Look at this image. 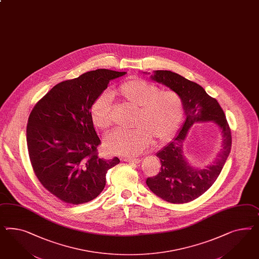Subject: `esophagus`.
<instances>
[{
	"label": "esophagus",
	"mask_w": 259,
	"mask_h": 259,
	"mask_svg": "<svg viewBox=\"0 0 259 259\" xmlns=\"http://www.w3.org/2000/svg\"><path fill=\"white\" fill-rule=\"evenodd\" d=\"M122 160L124 162H127V163H138L140 162V159H138V158H123Z\"/></svg>",
	"instance_id": "34e87169"
}]
</instances>
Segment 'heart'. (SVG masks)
<instances>
[{
  "instance_id": "1",
  "label": "heart",
  "mask_w": 259,
  "mask_h": 259,
  "mask_svg": "<svg viewBox=\"0 0 259 259\" xmlns=\"http://www.w3.org/2000/svg\"><path fill=\"white\" fill-rule=\"evenodd\" d=\"M111 96L122 103L135 108L133 130H119L104 140L107 151L114 154L137 155L148 148L152 139L158 143L170 140L182 125L185 107L175 91L160 89L153 83L139 77H131L111 91ZM94 126L109 131L112 125L111 99L103 94L90 107Z\"/></svg>"
}]
</instances>
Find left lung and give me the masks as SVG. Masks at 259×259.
Masks as SVG:
<instances>
[{
  "instance_id": "obj_1",
  "label": "left lung",
  "mask_w": 259,
  "mask_h": 259,
  "mask_svg": "<svg viewBox=\"0 0 259 259\" xmlns=\"http://www.w3.org/2000/svg\"><path fill=\"white\" fill-rule=\"evenodd\" d=\"M151 78L179 94L186 119L177 137L156 154L161 162V171L154 177L148 178L146 183L152 192L168 202H189L207 191L221 174L232 147L229 124L219 102L199 84L163 70L155 71ZM208 120H213L222 128V151L211 166L202 170L195 169L185 159L182 143L194 122Z\"/></svg>"
}]
</instances>
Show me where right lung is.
<instances>
[{
    "instance_id": "add662e5",
    "label": "right lung",
    "mask_w": 259,
    "mask_h": 259,
    "mask_svg": "<svg viewBox=\"0 0 259 259\" xmlns=\"http://www.w3.org/2000/svg\"><path fill=\"white\" fill-rule=\"evenodd\" d=\"M125 74L98 69L60 82L30 113L26 141L34 173L63 202L77 205L96 199L103 191L107 171L120 162L117 157L98 156L101 142L90 107L110 80Z\"/></svg>"
}]
</instances>
